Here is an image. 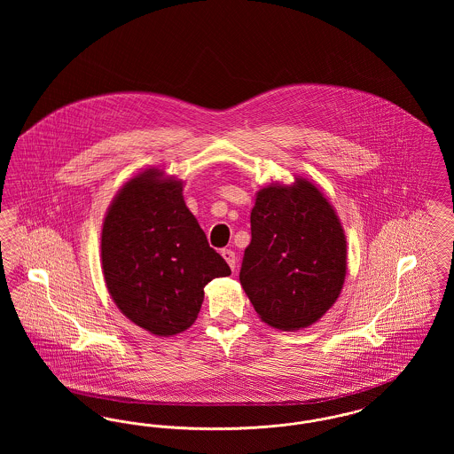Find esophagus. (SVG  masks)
I'll return each instance as SVG.
<instances>
[{
    "instance_id": "esophagus-1",
    "label": "esophagus",
    "mask_w": 454,
    "mask_h": 454,
    "mask_svg": "<svg viewBox=\"0 0 454 454\" xmlns=\"http://www.w3.org/2000/svg\"><path fill=\"white\" fill-rule=\"evenodd\" d=\"M221 255H223V259L226 260V263L230 265V269H231V270H235V267H237V257H235V252H233V250L224 248V250L221 252Z\"/></svg>"
}]
</instances>
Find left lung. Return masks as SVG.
I'll list each match as a JSON object with an SVG mask.
<instances>
[{
	"label": "left lung",
	"mask_w": 454,
	"mask_h": 454,
	"mask_svg": "<svg viewBox=\"0 0 454 454\" xmlns=\"http://www.w3.org/2000/svg\"><path fill=\"white\" fill-rule=\"evenodd\" d=\"M250 223L239 282L260 320L282 332L317 324L346 282V231L335 207L317 184L294 175L257 191Z\"/></svg>",
	"instance_id": "left-lung-1"
}]
</instances>
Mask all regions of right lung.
I'll return each instance as SVG.
<instances>
[{"label": "right lung", "mask_w": 454, "mask_h": 454, "mask_svg": "<svg viewBox=\"0 0 454 454\" xmlns=\"http://www.w3.org/2000/svg\"><path fill=\"white\" fill-rule=\"evenodd\" d=\"M184 180L152 167L114 195L102 223L100 263L108 294L156 337L194 324L206 284L231 274L184 200Z\"/></svg>", "instance_id": "obj_1"}]
</instances>
